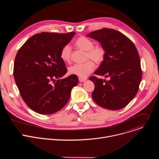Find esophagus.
<instances>
[{"mask_svg": "<svg viewBox=\"0 0 159 159\" xmlns=\"http://www.w3.org/2000/svg\"><path fill=\"white\" fill-rule=\"evenodd\" d=\"M79 81H80V82H84V81L86 80V79H85V78H81V77H79Z\"/></svg>", "mask_w": 159, "mask_h": 159, "instance_id": "esophagus-1", "label": "esophagus"}]
</instances>
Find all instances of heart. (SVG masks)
I'll return each instance as SVG.
<instances>
[{
  "instance_id": "heart-1",
  "label": "heart",
  "mask_w": 159,
  "mask_h": 159,
  "mask_svg": "<svg viewBox=\"0 0 159 159\" xmlns=\"http://www.w3.org/2000/svg\"><path fill=\"white\" fill-rule=\"evenodd\" d=\"M75 46L85 52L86 59H92L95 62L101 63L106 55L105 49L101 46H94L93 41L89 38L80 36L75 41ZM72 50L69 45H65L60 51V58L65 61L69 63L71 60ZM95 68V63L92 60H87L84 63L75 64L69 69V74L75 75L81 78L86 77L90 73H91Z\"/></svg>"
}]
</instances>
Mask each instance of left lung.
I'll return each instance as SVG.
<instances>
[{
  "label": "left lung",
  "instance_id": "obj_1",
  "mask_svg": "<svg viewBox=\"0 0 159 159\" xmlns=\"http://www.w3.org/2000/svg\"><path fill=\"white\" fill-rule=\"evenodd\" d=\"M87 36L100 42L106 51L104 60L94 74L110 77L109 81L95 75L89 77L95 85L92 97L102 107L121 109L134 98L142 80L137 49L131 39L115 30L102 28Z\"/></svg>",
  "mask_w": 159,
  "mask_h": 159
}]
</instances>
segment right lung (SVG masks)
<instances>
[{"mask_svg":"<svg viewBox=\"0 0 159 159\" xmlns=\"http://www.w3.org/2000/svg\"><path fill=\"white\" fill-rule=\"evenodd\" d=\"M75 34H36L16 54L13 74L20 95L30 109L39 114L52 115L61 109L78 84L75 75L62 78L67 69L60 58L61 48Z\"/></svg>","mask_w":159,"mask_h":159,"instance_id":"right-lung-1","label":"right lung"}]
</instances>
